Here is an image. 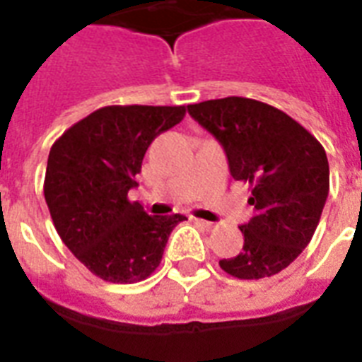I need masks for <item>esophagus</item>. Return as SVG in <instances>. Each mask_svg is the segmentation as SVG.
<instances>
[{
    "instance_id": "34e87169",
    "label": "esophagus",
    "mask_w": 362,
    "mask_h": 362,
    "mask_svg": "<svg viewBox=\"0 0 362 362\" xmlns=\"http://www.w3.org/2000/svg\"><path fill=\"white\" fill-rule=\"evenodd\" d=\"M199 223V226L203 227V229H206V231H212V229H214V223H212V221H206V220H195Z\"/></svg>"
}]
</instances>
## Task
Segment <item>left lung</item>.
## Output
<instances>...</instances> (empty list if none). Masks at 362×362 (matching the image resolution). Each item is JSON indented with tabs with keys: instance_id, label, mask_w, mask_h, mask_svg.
Returning <instances> with one entry per match:
<instances>
[{
	"instance_id": "left-lung-1",
	"label": "left lung",
	"mask_w": 362,
	"mask_h": 362,
	"mask_svg": "<svg viewBox=\"0 0 362 362\" xmlns=\"http://www.w3.org/2000/svg\"><path fill=\"white\" fill-rule=\"evenodd\" d=\"M220 141L235 180L252 189L244 246L220 267L238 280L278 274L308 246L329 195L325 148L284 110L255 99H210L187 107Z\"/></svg>"
}]
</instances>
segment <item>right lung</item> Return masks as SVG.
<instances>
[{
  "label": "right lung",
  "mask_w": 362,
  "mask_h": 362,
  "mask_svg": "<svg viewBox=\"0 0 362 362\" xmlns=\"http://www.w3.org/2000/svg\"><path fill=\"white\" fill-rule=\"evenodd\" d=\"M184 116V105H110L71 125L50 148L45 201L54 227L101 280H146L161 263L170 231L186 220L148 216L127 199L148 146Z\"/></svg>",
  "instance_id": "1"
}]
</instances>
